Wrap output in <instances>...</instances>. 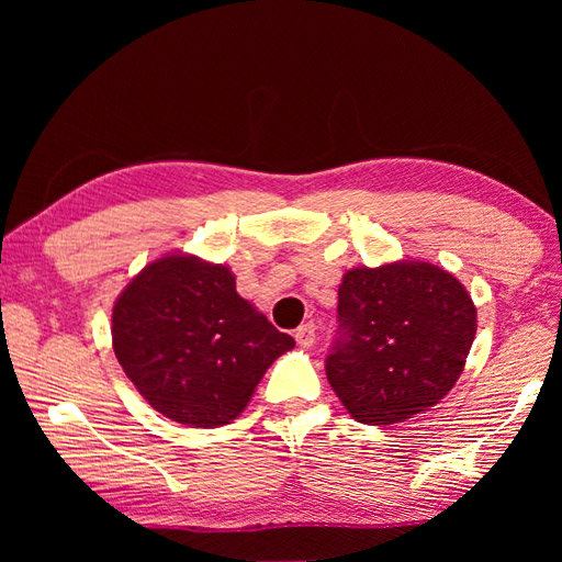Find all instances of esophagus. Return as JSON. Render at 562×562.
<instances>
[{"label":"esophagus","mask_w":562,"mask_h":562,"mask_svg":"<svg viewBox=\"0 0 562 562\" xmlns=\"http://www.w3.org/2000/svg\"><path fill=\"white\" fill-rule=\"evenodd\" d=\"M295 339L300 347H312L316 342V326L310 321V323H302V326L295 330Z\"/></svg>","instance_id":"1"}]
</instances>
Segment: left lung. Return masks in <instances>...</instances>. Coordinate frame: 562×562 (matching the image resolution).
Listing matches in <instances>:
<instances>
[{"instance_id":"left-lung-1","label":"left lung","mask_w":562,"mask_h":562,"mask_svg":"<svg viewBox=\"0 0 562 562\" xmlns=\"http://www.w3.org/2000/svg\"><path fill=\"white\" fill-rule=\"evenodd\" d=\"M326 375L356 422L396 424L448 396L475 337V307L450 271L394 262L347 271Z\"/></svg>"}]
</instances>
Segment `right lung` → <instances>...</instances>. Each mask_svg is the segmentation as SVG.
<instances>
[{
	"label": "right lung",
	"instance_id": "add662e5",
	"mask_svg": "<svg viewBox=\"0 0 562 562\" xmlns=\"http://www.w3.org/2000/svg\"><path fill=\"white\" fill-rule=\"evenodd\" d=\"M112 347L157 413L215 429L244 413L267 368L295 339L236 293L225 265L166 255L116 297Z\"/></svg>",
	"mask_w": 562,
	"mask_h": 562
}]
</instances>
